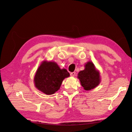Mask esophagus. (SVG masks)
I'll return each mask as SVG.
<instances>
[{"mask_svg":"<svg viewBox=\"0 0 132 132\" xmlns=\"http://www.w3.org/2000/svg\"><path fill=\"white\" fill-rule=\"evenodd\" d=\"M75 75V72H72V73H70V76L71 77H74Z\"/></svg>","mask_w":132,"mask_h":132,"instance_id":"34e87169","label":"esophagus"}]
</instances>
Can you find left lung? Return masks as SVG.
<instances>
[{"instance_id": "8db88e82", "label": "left lung", "mask_w": 132, "mask_h": 132, "mask_svg": "<svg viewBox=\"0 0 132 132\" xmlns=\"http://www.w3.org/2000/svg\"><path fill=\"white\" fill-rule=\"evenodd\" d=\"M84 67L85 69L79 72L78 78L84 89L87 91L91 90L97 87L100 83V74L91 61L85 63Z\"/></svg>"}]
</instances>
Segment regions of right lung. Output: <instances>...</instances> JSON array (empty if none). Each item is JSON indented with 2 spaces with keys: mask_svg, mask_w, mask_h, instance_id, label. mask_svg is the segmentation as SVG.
I'll return each mask as SVG.
<instances>
[{
  "mask_svg": "<svg viewBox=\"0 0 132 132\" xmlns=\"http://www.w3.org/2000/svg\"><path fill=\"white\" fill-rule=\"evenodd\" d=\"M69 76L68 71L60 68L56 62L43 61L36 70L34 81L37 89L50 95L57 92L63 80Z\"/></svg>",
  "mask_w": 132,
  "mask_h": 132,
  "instance_id": "obj_1",
  "label": "right lung"
}]
</instances>
